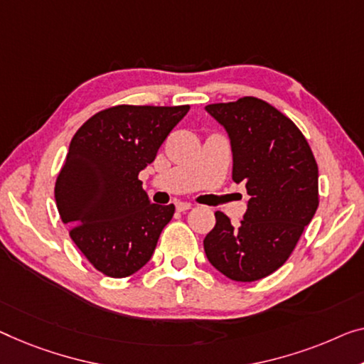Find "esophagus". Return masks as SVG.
Wrapping results in <instances>:
<instances>
[{
	"label": "esophagus",
	"instance_id": "1",
	"mask_svg": "<svg viewBox=\"0 0 364 364\" xmlns=\"http://www.w3.org/2000/svg\"><path fill=\"white\" fill-rule=\"evenodd\" d=\"M193 205L189 203H176V210H180V213H184V210H189Z\"/></svg>",
	"mask_w": 364,
	"mask_h": 364
}]
</instances>
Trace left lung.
<instances>
[{
  "instance_id": "obj_1",
  "label": "left lung",
  "mask_w": 364,
  "mask_h": 364,
  "mask_svg": "<svg viewBox=\"0 0 364 364\" xmlns=\"http://www.w3.org/2000/svg\"><path fill=\"white\" fill-rule=\"evenodd\" d=\"M230 140L232 180L250 199L240 225L215 213L204 238L209 263L242 283L274 273L294 250L318 205V168L296 124L258 97L205 106Z\"/></svg>"
}]
</instances>
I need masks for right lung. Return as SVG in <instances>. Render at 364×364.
Listing matches in <instances>:
<instances>
[{
    "label": "right lung",
    "mask_w": 364,
    "mask_h": 364,
    "mask_svg": "<svg viewBox=\"0 0 364 364\" xmlns=\"http://www.w3.org/2000/svg\"><path fill=\"white\" fill-rule=\"evenodd\" d=\"M189 106H114L73 135L55 183L70 237L93 267L126 278L149 263L175 205L151 204L139 173Z\"/></svg>",
    "instance_id": "add662e5"
}]
</instances>
